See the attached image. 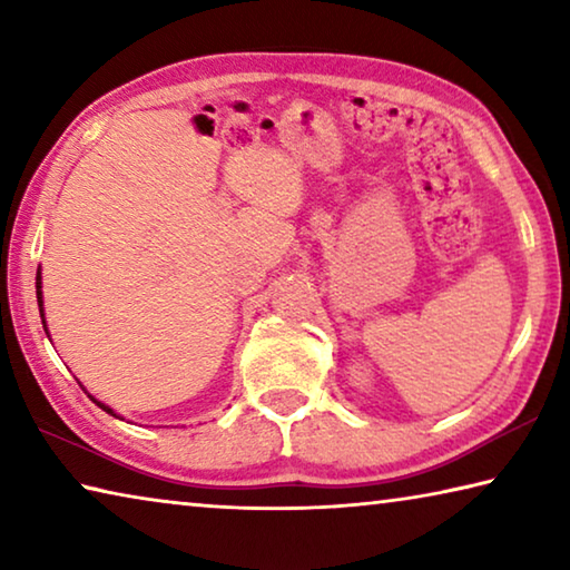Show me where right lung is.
<instances>
[{"mask_svg": "<svg viewBox=\"0 0 570 570\" xmlns=\"http://www.w3.org/2000/svg\"><path fill=\"white\" fill-rule=\"evenodd\" d=\"M37 304H40V316H42V326H45V332H47V322H45V298H42V272H37ZM47 334H50V332H47ZM85 390V387H82ZM88 397L95 402V404H98V407H102L105 412H108V414H112V417H120V414L118 412H115L112 407H108V404H105V402H100V400H95L92 397V394L88 392Z\"/></svg>", "mask_w": 570, "mask_h": 570, "instance_id": "add662e5", "label": "right lung"}]
</instances>
